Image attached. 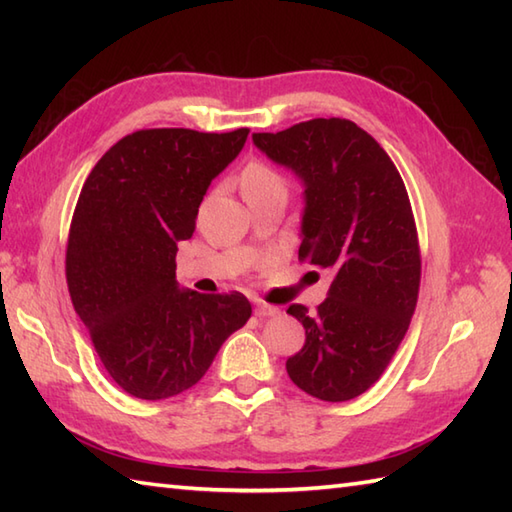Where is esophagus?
I'll return each instance as SVG.
<instances>
[{
	"mask_svg": "<svg viewBox=\"0 0 512 512\" xmlns=\"http://www.w3.org/2000/svg\"><path fill=\"white\" fill-rule=\"evenodd\" d=\"M279 308L277 306H268V303H259L255 308V314L259 319H268V317H279Z\"/></svg>",
	"mask_w": 512,
	"mask_h": 512,
	"instance_id": "obj_1",
	"label": "esophagus"
}]
</instances>
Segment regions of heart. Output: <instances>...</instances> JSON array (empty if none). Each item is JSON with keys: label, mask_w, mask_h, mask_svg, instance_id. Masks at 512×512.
<instances>
[{"label": "heart", "mask_w": 512, "mask_h": 512, "mask_svg": "<svg viewBox=\"0 0 512 512\" xmlns=\"http://www.w3.org/2000/svg\"><path fill=\"white\" fill-rule=\"evenodd\" d=\"M275 187H284V178L279 173L266 165L262 160H253L242 173V191H262V189H275Z\"/></svg>", "instance_id": "heart-1"}]
</instances>
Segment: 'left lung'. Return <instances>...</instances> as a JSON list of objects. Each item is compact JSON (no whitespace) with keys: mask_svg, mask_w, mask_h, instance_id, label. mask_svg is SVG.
Here are the masks:
<instances>
[{"mask_svg":"<svg viewBox=\"0 0 512 512\" xmlns=\"http://www.w3.org/2000/svg\"><path fill=\"white\" fill-rule=\"evenodd\" d=\"M253 143L303 180L299 259L334 275L317 312L288 308L306 328L288 376L319 400H352L383 376L418 303L422 264L405 182L347 118H312L253 134Z\"/></svg>","mask_w":512,"mask_h":512,"instance_id":"left-lung-1","label":"left lung"}]
</instances>
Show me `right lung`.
Here are the masks:
<instances>
[{
  "label": "right lung",
  "instance_id": "obj_1",
  "mask_svg": "<svg viewBox=\"0 0 512 512\" xmlns=\"http://www.w3.org/2000/svg\"><path fill=\"white\" fill-rule=\"evenodd\" d=\"M248 129H140L96 162L72 215L65 279L107 374L140 400L191 389L250 319L242 292L200 295L176 281L178 242L195 231L211 180Z\"/></svg>",
  "mask_w": 512,
  "mask_h": 512
}]
</instances>
